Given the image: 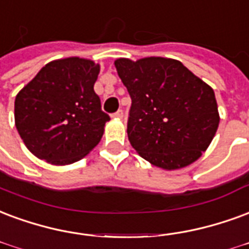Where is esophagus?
<instances>
[{
	"label": "esophagus",
	"instance_id": "esophagus-1",
	"mask_svg": "<svg viewBox=\"0 0 249 249\" xmlns=\"http://www.w3.org/2000/svg\"><path fill=\"white\" fill-rule=\"evenodd\" d=\"M113 117H117V119H123V117H124V110L119 109L117 112H115V113H113Z\"/></svg>",
	"mask_w": 249,
	"mask_h": 249
}]
</instances>
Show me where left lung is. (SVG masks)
Here are the masks:
<instances>
[{"label": "left lung", "instance_id": "obj_1", "mask_svg": "<svg viewBox=\"0 0 249 249\" xmlns=\"http://www.w3.org/2000/svg\"><path fill=\"white\" fill-rule=\"evenodd\" d=\"M130 99L128 139L137 153L166 170L190 165L209 148L219 125L213 88L176 59H117Z\"/></svg>", "mask_w": 249, "mask_h": 249}]
</instances>
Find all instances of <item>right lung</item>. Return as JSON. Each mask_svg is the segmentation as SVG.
I'll use <instances>...</instances> for the list:
<instances>
[{
    "label": "right lung",
    "mask_w": 249,
    "mask_h": 249,
    "mask_svg": "<svg viewBox=\"0 0 249 249\" xmlns=\"http://www.w3.org/2000/svg\"><path fill=\"white\" fill-rule=\"evenodd\" d=\"M100 66L82 58L50 62L18 92V133L36 157L53 165L82 160L96 146L110 117L93 84Z\"/></svg>",
    "instance_id": "obj_1"
}]
</instances>
